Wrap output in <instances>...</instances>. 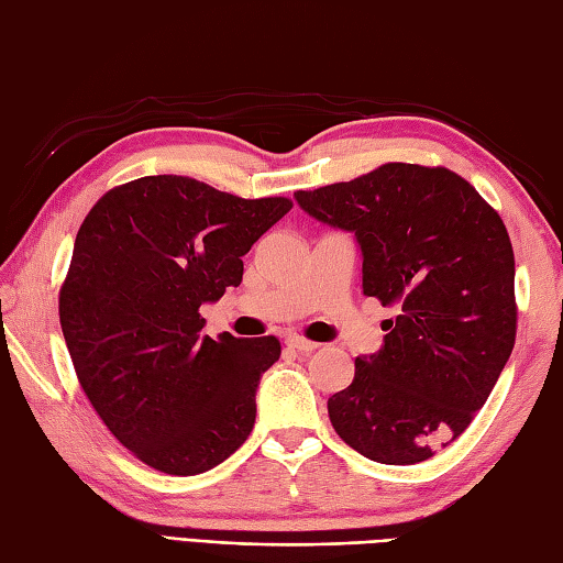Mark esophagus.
I'll list each match as a JSON object with an SVG mask.
<instances>
[{
    "instance_id": "1",
    "label": "esophagus",
    "mask_w": 563,
    "mask_h": 563,
    "mask_svg": "<svg viewBox=\"0 0 563 563\" xmlns=\"http://www.w3.org/2000/svg\"><path fill=\"white\" fill-rule=\"evenodd\" d=\"M286 345L294 347V350H298V352H313V350H318V347H320L318 342H311V340H306V338H298V335L286 338Z\"/></svg>"
}]
</instances>
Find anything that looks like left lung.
<instances>
[{
	"instance_id": "8db88e82",
	"label": "left lung",
	"mask_w": 563,
	"mask_h": 563,
	"mask_svg": "<svg viewBox=\"0 0 563 563\" xmlns=\"http://www.w3.org/2000/svg\"><path fill=\"white\" fill-rule=\"evenodd\" d=\"M294 197L318 221L357 235L364 294L398 308L384 347L354 360L352 384L328 398L332 428L372 462H426L472 426L512 352L506 223L440 165L386 163Z\"/></svg>"
}]
</instances>
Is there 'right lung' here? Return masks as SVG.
Here are the masks:
<instances>
[{"label": "right lung", "instance_id": "add662e5", "mask_svg": "<svg viewBox=\"0 0 563 563\" xmlns=\"http://www.w3.org/2000/svg\"><path fill=\"white\" fill-rule=\"evenodd\" d=\"M294 206L157 175L109 189L79 225L57 311L85 396L143 464L203 474L255 426L274 335H201V303L243 282V255Z\"/></svg>", "mask_w": 563, "mask_h": 563}]
</instances>
